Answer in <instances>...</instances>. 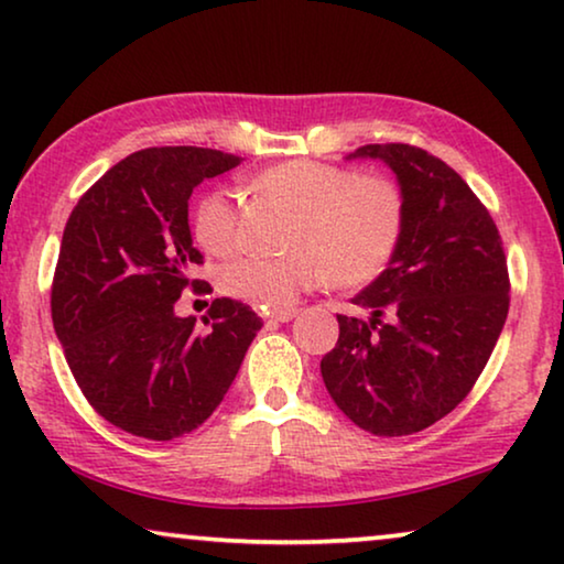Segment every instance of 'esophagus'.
<instances>
[{
  "label": "esophagus",
  "mask_w": 564,
  "mask_h": 564,
  "mask_svg": "<svg viewBox=\"0 0 564 564\" xmlns=\"http://www.w3.org/2000/svg\"><path fill=\"white\" fill-rule=\"evenodd\" d=\"M299 314L296 306L289 308H275V312H265V324H279V322H291L293 316Z\"/></svg>",
  "instance_id": "1"
}]
</instances>
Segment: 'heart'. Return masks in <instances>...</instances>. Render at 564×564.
Returning a JSON list of instances; mask_svg holds the SVG:
<instances>
[{
  "label": "heart",
  "mask_w": 564,
  "mask_h": 564,
  "mask_svg": "<svg viewBox=\"0 0 564 564\" xmlns=\"http://www.w3.org/2000/svg\"><path fill=\"white\" fill-rule=\"evenodd\" d=\"M252 188L293 209L285 258H240L219 271L227 296L258 308H289L332 279L345 289L376 281L406 229V194L393 178L293 158L250 178ZM194 240L214 258L240 248V214L227 188L206 192L194 209Z\"/></svg>",
  "instance_id": "b5f03b06"
}]
</instances>
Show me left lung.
Instances as JSON below:
<instances>
[{"label": "left lung", "mask_w": 564, "mask_h": 564, "mask_svg": "<svg viewBox=\"0 0 564 564\" xmlns=\"http://www.w3.org/2000/svg\"><path fill=\"white\" fill-rule=\"evenodd\" d=\"M350 158L391 165L406 229L391 265L352 299L370 319L337 314L322 378L360 430L403 437L473 391L509 316V265L490 212L440 158L406 142L362 145Z\"/></svg>", "instance_id": "8db88e82"}]
</instances>
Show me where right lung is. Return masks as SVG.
I'll use <instances>...</instances> for the list:
<instances>
[{"mask_svg":"<svg viewBox=\"0 0 564 564\" xmlns=\"http://www.w3.org/2000/svg\"><path fill=\"white\" fill-rule=\"evenodd\" d=\"M242 158L209 148H145L112 165L70 212L51 285L53 329L99 416L169 442L212 416L263 327L248 304L214 299L204 324L173 314L204 256L188 199ZM212 291V289H209Z\"/></svg>","mask_w":564,"mask_h":564,"instance_id":"right-lung-1","label":"right lung"}]
</instances>
